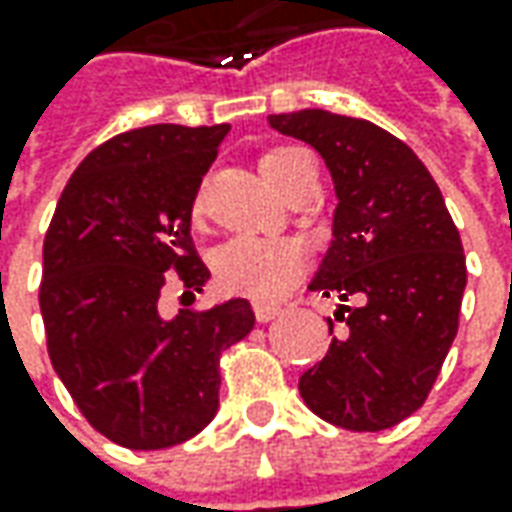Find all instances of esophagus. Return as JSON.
<instances>
[{"instance_id":"34e87169","label":"esophagus","mask_w":512,"mask_h":512,"mask_svg":"<svg viewBox=\"0 0 512 512\" xmlns=\"http://www.w3.org/2000/svg\"><path fill=\"white\" fill-rule=\"evenodd\" d=\"M280 314V306H269V303H255V320L257 323H269Z\"/></svg>"}]
</instances>
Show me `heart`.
Wrapping results in <instances>:
<instances>
[{
  "mask_svg": "<svg viewBox=\"0 0 512 512\" xmlns=\"http://www.w3.org/2000/svg\"><path fill=\"white\" fill-rule=\"evenodd\" d=\"M311 158L297 147H272L260 155L266 181L277 189L306 167ZM203 218V189L195 192L192 221ZM215 280L226 294L249 297L255 303H274L286 297L309 269L303 243L289 238H232L212 257Z\"/></svg>",
  "mask_w": 512,
  "mask_h": 512,
  "instance_id": "b5f03b06",
  "label": "heart"
}]
</instances>
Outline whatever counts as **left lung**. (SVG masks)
Returning <instances> with one entry per match:
<instances>
[{
  "mask_svg": "<svg viewBox=\"0 0 512 512\" xmlns=\"http://www.w3.org/2000/svg\"><path fill=\"white\" fill-rule=\"evenodd\" d=\"M269 124L326 158L340 198L309 289L348 303L334 314L345 331L300 377V397L337 428L385 431L422 408L456 337L467 283L459 229L431 172L397 135L326 110L280 113Z\"/></svg>",
  "mask_w": 512,
  "mask_h": 512,
  "instance_id": "1",
  "label": "left lung"
}]
</instances>
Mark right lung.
<instances>
[{
    "mask_svg": "<svg viewBox=\"0 0 512 512\" xmlns=\"http://www.w3.org/2000/svg\"><path fill=\"white\" fill-rule=\"evenodd\" d=\"M229 124H152L104 141L70 175L45 235L47 354L84 419L115 445L158 450L218 414L221 354L255 326L246 300L161 317L167 283L209 269L189 221Z\"/></svg>",
    "mask_w": 512,
    "mask_h": 512,
    "instance_id": "obj_1",
    "label": "right lung"
}]
</instances>
